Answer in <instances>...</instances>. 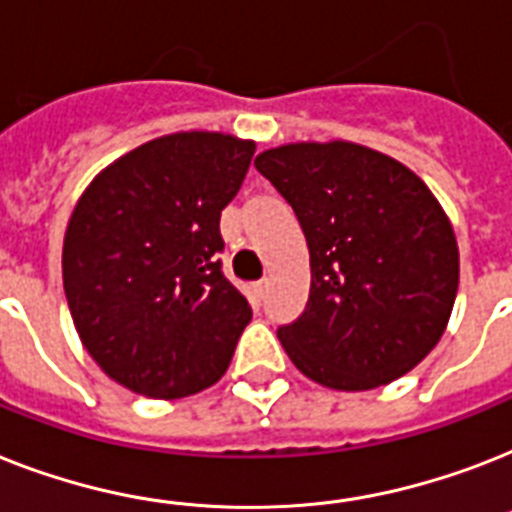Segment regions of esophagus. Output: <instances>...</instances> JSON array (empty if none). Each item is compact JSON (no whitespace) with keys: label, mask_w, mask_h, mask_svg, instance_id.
<instances>
[{"label":"esophagus","mask_w":512,"mask_h":512,"mask_svg":"<svg viewBox=\"0 0 512 512\" xmlns=\"http://www.w3.org/2000/svg\"><path fill=\"white\" fill-rule=\"evenodd\" d=\"M265 292H268V278H263V281H257V284H252V294H255L257 299H263Z\"/></svg>","instance_id":"obj_1"}]
</instances>
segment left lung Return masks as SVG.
I'll return each instance as SVG.
<instances>
[{
    "mask_svg": "<svg viewBox=\"0 0 512 512\" xmlns=\"http://www.w3.org/2000/svg\"><path fill=\"white\" fill-rule=\"evenodd\" d=\"M255 168L292 205L310 249V297L278 328L286 355L328 389L405 376L442 339L460 257L442 205L402 162L352 141L268 149Z\"/></svg>",
    "mask_w": 512,
    "mask_h": 512,
    "instance_id": "8db88e82",
    "label": "left lung"
}]
</instances>
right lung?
<instances>
[{"instance_id": "right-lung-1", "label": "right lung", "mask_w": 512, "mask_h": 512, "mask_svg": "<svg viewBox=\"0 0 512 512\" xmlns=\"http://www.w3.org/2000/svg\"><path fill=\"white\" fill-rule=\"evenodd\" d=\"M255 141L160 136L107 165L78 199L62 284L83 347L112 381L178 400L226 373L252 307L223 276L220 213Z\"/></svg>"}]
</instances>
